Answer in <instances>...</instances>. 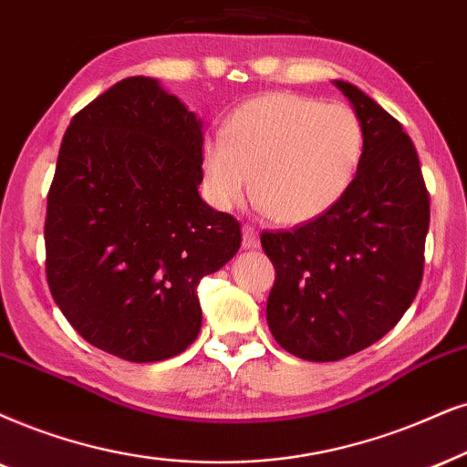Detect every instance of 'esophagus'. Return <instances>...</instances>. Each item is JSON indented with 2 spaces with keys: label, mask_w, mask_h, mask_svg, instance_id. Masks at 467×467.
Wrapping results in <instances>:
<instances>
[{
  "label": "esophagus",
  "mask_w": 467,
  "mask_h": 467,
  "mask_svg": "<svg viewBox=\"0 0 467 467\" xmlns=\"http://www.w3.org/2000/svg\"><path fill=\"white\" fill-rule=\"evenodd\" d=\"M244 245L247 250H254V247L261 245V237H258V230L250 226V223H245L244 226Z\"/></svg>",
  "instance_id": "34e87169"
}]
</instances>
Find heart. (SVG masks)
<instances>
[{
	"instance_id": "1",
	"label": "heart",
	"mask_w": 467,
	"mask_h": 467,
	"mask_svg": "<svg viewBox=\"0 0 467 467\" xmlns=\"http://www.w3.org/2000/svg\"><path fill=\"white\" fill-rule=\"evenodd\" d=\"M364 152V129L347 105L271 92L241 105L222 138L202 149V187L217 209L252 202L277 223L323 215L345 196Z\"/></svg>"
}]
</instances>
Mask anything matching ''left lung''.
<instances>
[{"mask_svg":"<svg viewBox=\"0 0 467 467\" xmlns=\"http://www.w3.org/2000/svg\"><path fill=\"white\" fill-rule=\"evenodd\" d=\"M334 84L364 129L356 179L323 215L261 234L275 269L269 329L310 362L353 356L397 326L420 288L431 220L414 141L359 88Z\"/></svg>","mask_w":467,"mask_h":467,"instance_id":"obj_1","label":"left lung"}]
</instances>
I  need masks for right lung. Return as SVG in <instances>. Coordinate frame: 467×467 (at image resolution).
Masks as SVG:
<instances>
[{
  "instance_id": "1",
  "label": "right lung",
  "mask_w": 467,
  "mask_h": 467,
  "mask_svg": "<svg viewBox=\"0 0 467 467\" xmlns=\"http://www.w3.org/2000/svg\"><path fill=\"white\" fill-rule=\"evenodd\" d=\"M202 125L150 77L77 111L47 196V282L90 345L179 356L202 326L198 285L241 245V223L200 198Z\"/></svg>"
}]
</instances>
